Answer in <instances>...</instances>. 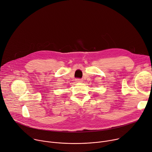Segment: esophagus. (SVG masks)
<instances>
[{
  "label": "esophagus",
  "mask_w": 152,
  "mask_h": 152,
  "mask_svg": "<svg viewBox=\"0 0 152 152\" xmlns=\"http://www.w3.org/2000/svg\"><path fill=\"white\" fill-rule=\"evenodd\" d=\"M76 82H82V80L81 79H80V78H77L76 80Z\"/></svg>",
  "instance_id": "1"
}]
</instances>
